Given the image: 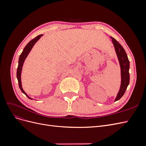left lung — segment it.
Segmentation results:
<instances>
[{
  "label": "left lung",
  "instance_id": "8db88e82",
  "mask_svg": "<svg viewBox=\"0 0 146 146\" xmlns=\"http://www.w3.org/2000/svg\"><path fill=\"white\" fill-rule=\"evenodd\" d=\"M112 42L114 44V48L116 52L117 58L119 61L121 70V85L118 94L114 101H117L120 99L123 95L124 94L127 90V88L130 82V62L128 56L127 55L125 50L123 49L122 46L115 39L111 37Z\"/></svg>",
  "mask_w": 146,
  "mask_h": 146
}]
</instances>
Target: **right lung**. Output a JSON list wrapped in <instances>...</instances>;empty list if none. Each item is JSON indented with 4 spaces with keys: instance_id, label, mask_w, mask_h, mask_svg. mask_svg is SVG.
<instances>
[{
    "instance_id": "right-lung-1",
    "label": "right lung",
    "mask_w": 146,
    "mask_h": 146,
    "mask_svg": "<svg viewBox=\"0 0 146 146\" xmlns=\"http://www.w3.org/2000/svg\"><path fill=\"white\" fill-rule=\"evenodd\" d=\"M42 36V35H38L36 38L32 39L26 46L24 47V50L23 51V52L21 53V54L19 56V62H18V67H17V80H18V83H19V88L21 89V91L23 92V93L27 97V98L30 99H32V98H30V97L26 94V92L23 90V87H22V83H21V71H22V69H23V64L24 61L25 60V58H27V56L28 55V54L30 53V50H32V47H33V46L35 45V44L36 43L39 39L41 36Z\"/></svg>"
}]
</instances>
